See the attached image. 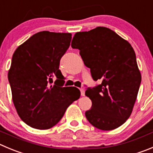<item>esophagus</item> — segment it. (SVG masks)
I'll return each instance as SVG.
<instances>
[{
	"label": "esophagus",
	"mask_w": 153,
	"mask_h": 153,
	"mask_svg": "<svg viewBox=\"0 0 153 153\" xmlns=\"http://www.w3.org/2000/svg\"><path fill=\"white\" fill-rule=\"evenodd\" d=\"M80 91H81V95L82 97H84L85 95V89H83V88H80Z\"/></svg>",
	"instance_id": "34e87169"
}]
</instances>
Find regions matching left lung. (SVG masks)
Returning a JSON list of instances; mask_svg holds the SVG:
<instances>
[{
	"instance_id": "left-lung-1",
	"label": "left lung",
	"mask_w": 153,
	"mask_h": 153,
	"mask_svg": "<svg viewBox=\"0 0 153 153\" xmlns=\"http://www.w3.org/2000/svg\"><path fill=\"white\" fill-rule=\"evenodd\" d=\"M72 48L78 49L94 81L102 83L88 88L92 101L86 111L88 122L98 129L110 131L123 125L131 115L141 82L135 52L131 44L105 27L77 32Z\"/></svg>"
}]
</instances>
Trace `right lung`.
Masks as SVG:
<instances>
[{
  "label": "right lung",
  "instance_id": "1",
  "mask_svg": "<svg viewBox=\"0 0 153 153\" xmlns=\"http://www.w3.org/2000/svg\"><path fill=\"white\" fill-rule=\"evenodd\" d=\"M71 40L70 33L40 31L13 55L8 72L13 101L19 116L31 128L53 127L81 96L78 88L63 87L65 78L59 69Z\"/></svg>",
  "mask_w": 153,
  "mask_h": 153
}]
</instances>
